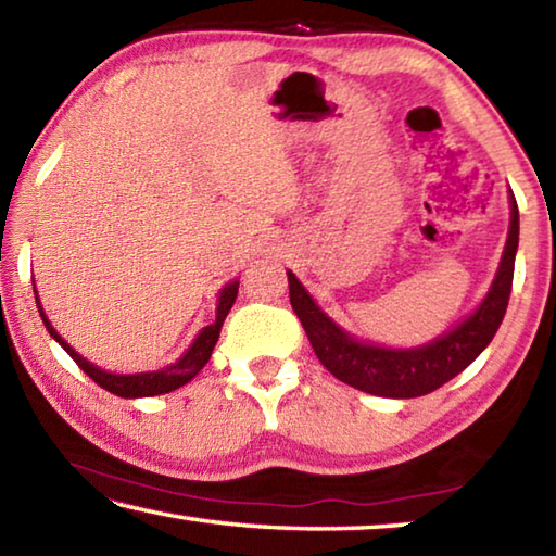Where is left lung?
<instances>
[{"label":"left lung","mask_w":556,"mask_h":556,"mask_svg":"<svg viewBox=\"0 0 556 556\" xmlns=\"http://www.w3.org/2000/svg\"><path fill=\"white\" fill-rule=\"evenodd\" d=\"M517 238H520V213L510 191V232L491 291L473 314L421 348L392 351V348L355 341L316 306L301 281L287 271L291 308L304 326L316 357L338 380L378 397H421L464 372L493 341L510 301Z\"/></svg>","instance_id":"8db88e82"}]
</instances>
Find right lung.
I'll return each mask as SVG.
<instances>
[{
	"label": "right lung",
	"mask_w": 556,
	"mask_h": 556,
	"mask_svg": "<svg viewBox=\"0 0 556 556\" xmlns=\"http://www.w3.org/2000/svg\"><path fill=\"white\" fill-rule=\"evenodd\" d=\"M238 287H240V281H230V285H225V289L220 291L215 324L205 326L203 331L195 336L193 345L188 348V351L181 357H178L176 363L166 365V368H162V370L137 372V375H115V372L100 370L98 365H92L90 361H86V357L75 353L73 348L63 341V338L59 336V331H55V328L51 326L49 318H46L39 296H36V306H39V314H41V321L46 326V331H49L51 338H55V341L61 343L63 351L68 353L75 363H78V368L86 372V375H90V378L96 380L102 390L117 394V397H154V394H164V392L178 390L188 380H193L195 375L203 370V365L211 361V353H213L215 343H218V336H220V328H223L225 316H228V312H230L232 304H235V296H238Z\"/></svg>",
	"instance_id": "1"
}]
</instances>
